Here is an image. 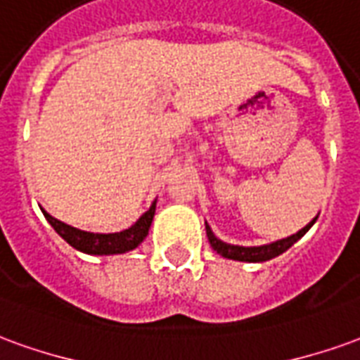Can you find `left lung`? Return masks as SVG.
<instances>
[{
	"label": "left lung",
	"instance_id": "8db88e82",
	"mask_svg": "<svg viewBox=\"0 0 360 360\" xmlns=\"http://www.w3.org/2000/svg\"><path fill=\"white\" fill-rule=\"evenodd\" d=\"M318 218V216H316ZM316 218L311 220L310 224H306L300 232L292 233V236H288L285 240H278L273 241V243H267V245H257V248H243V245H232V243H226V241L218 240L212 230H210V226L206 224V236H208V241H210V245H212V250L216 253H220L222 257L226 259H233V261H248V263H263V261H269V259L276 257V255H281V253H285L290 245H294L296 241L302 238L304 233L310 230L314 222H316Z\"/></svg>",
	"mask_w": 360,
	"mask_h": 360
}]
</instances>
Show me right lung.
<instances>
[{
    "mask_svg": "<svg viewBox=\"0 0 360 360\" xmlns=\"http://www.w3.org/2000/svg\"><path fill=\"white\" fill-rule=\"evenodd\" d=\"M42 214L49 220L50 226L56 230L58 236L64 238L75 250L89 253V255H115V253H127V251L134 250L146 240L148 230H150L152 220H154L155 200L150 206V210H146L144 214L138 218L136 224H132L128 230L115 233L84 232V230H77L74 226L60 222L54 216H50L46 210H42Z\"/></svg>",
    "mask_w": 360,
    "mask_h": 360,
    "instance_id": "add662e5",
    "label": "right lung"
}]
</instances>
